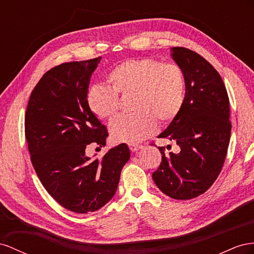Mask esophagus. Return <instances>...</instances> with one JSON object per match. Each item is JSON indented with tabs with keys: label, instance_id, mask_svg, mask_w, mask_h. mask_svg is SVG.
Segmentation results:
<instances>
[{
	"label": "esophagus",
	"instance_id": "obj_1",
	"mask_svg": "<svg viewBox=\"0 0 254 254\" xmlns=\"http://www.w3.org/2000/svg\"><path fill=\"white\" fill-rule=\"evenodd\" d=\"M128 148L132 152H136V151H138L139 149H141L142 146H140V144H128Z\"/></svg>",
	"mask_w": 254,
	"mask_h": 254
}]
</instances>
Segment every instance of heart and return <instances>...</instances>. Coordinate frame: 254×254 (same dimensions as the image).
I'll return each mask as SVG.
<instances>
[{
  "label": "heart",
  "instance_id": "obj_1",
  "mask_svg": "<svg viewBox=\"0 0 254 254\" xmlns=\"http://www.w3.org/2000/svg\"><path fill=\"white\" fill-rule=\"evenodd\" d=\"M112 87L96 85L88 91V103L99 118H111L119 110V95L131 96V115H121L110 123L115 141L138 143L153 134L156 121L168 125L182 110L186 78L175 63L156 60H129L116 67L108 76Z\"/></svg>",
  "mask_w": 254,
  "mask_h": 254
}]
</instances>
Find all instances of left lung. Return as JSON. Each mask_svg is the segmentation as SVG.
I'll return each mask as SVG.
<instances>
[{"label": "left lung", "mask_w": 254, "mask_h": 254, "mask_svg": "<svg viewBox=\"0 0 254 254\" xmlns=\"http://www.w3.org/2000/svg\"><path fill=\"white\" fill-rule=\"evenodd\" d=\"M171 56L183 69L186 93L178 117L158 138L175 140L179 153H165L152 175L165 194L190 200L205 192L218 178L231 136L230 102L217 70L193 51L175 47Z\"/></svg>", "instance_id": "obj_1"}]
</instances>
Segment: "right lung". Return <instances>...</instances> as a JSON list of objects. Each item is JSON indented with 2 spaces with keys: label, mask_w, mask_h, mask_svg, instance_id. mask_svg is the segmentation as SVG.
Instances as JSON below:
<instances>
[{
  "label": "right lung",
  "mask_w": 254,
  "mask_h": 254,
  "mask_svg": "<svg viewBox=\"0 0 254 254\" xmlns=\"http://www.w3.org/2000/svg\"><path fill=\"white\" fill-rule=\"evenodd\" d=\"M100 61L64 63L46 72L25 113V138L41 184L62 206L78 214L98 211L114 197L129 159L126 143L101 159L86 155L89 144L104 147L108 136L87 100Z\"/></svg>",
  "instance_id": "1"
}]
</instances>
